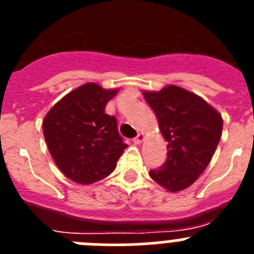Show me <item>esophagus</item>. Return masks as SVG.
<instances>
[{"mask_svg":"<svg viewBox=\"0 0 254 254\" xmlns=\"http://www.w3.org/2000/svg\"><path fill=\"white\" fill-rule=\"evenodd\" d=\"M143 141V134L142 133H138L137 136H136V137L133 138V142L136 143V145H140L141 142H142Z\"/></svg>","mask_w":254,"mask_h":254,"instance_id":"34e87169","label":"esophagus"}]
</instances>
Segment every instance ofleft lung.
I'll list each match as a JSON object with an SVG mask.
<instances>
[{
	"label": "left lung",
	"mask_w": 254,
	"mask_h": 254,
	"mask_svg": "<svg viewBox=\"0 0 254 254\" xmlns=\"http://www.w3.org/2000/svg\"><path fill=\"white\" fill-rule=\"evenodd\" d=\"M143 96L168 141L167 161L150 177L170 192L190 187L211 161L223 131V118L201 96L169 85Z\"/></svg>",
	"instance_id": "left-lung-1"
}]
</instances>
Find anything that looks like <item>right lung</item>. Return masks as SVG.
I'll list each match as a JSON object with an SVG mask.
<instances>
[{
    "instance_id": "right-lung-1",
    "label": "right lung",
    "mask_w": 254,
    "mask_h": 254,
    "mask_svg": "<svg viewBox=\"0 0 254 254\" xmlns=\"http://www.w3.org/2000/svg\"><path fill=\"white\" fill-rule=\"evenodd\" d=\"M117 93L118 89L105 90L89 82L64 96L44 118L52 158L76 183L91 185L109 176L127 147L117 118L105 113V105Z\"/></svg>"
}]
</instances>
